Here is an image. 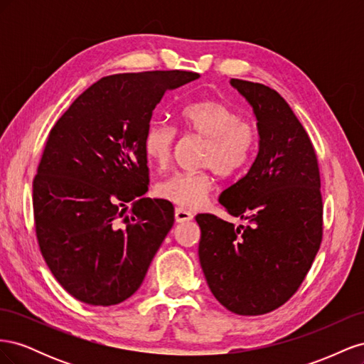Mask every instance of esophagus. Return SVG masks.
<instances>
[{
    "label": "esophagus",
    "mask_w": 364,
    "mask_h": 364,
    "mask_svg": "<svg viewBox=\"0 0 364 364\" xmlns=\"http://www.w3.org/2000/svg\"><path fill=\"white\" fill-rule=\"evenodd\" d=\"M174 217L178 223H185V222H190V220H193V214L190 211H186V209H183V208H176Z\"/></svg>",
    "instance_id": "1"
}]
</instances>
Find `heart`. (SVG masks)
Masks as SVG:
<instances>
[{
	"mask_svg": "<svg viewBox=\"0 0 364 364\" xmlns=\"http://www.w3.org/2000/svg\"><path fill=\"white\" fill-rule=\"evenodd\" d=\"M179 123L190 135L203 139L202 171L176 173L158 185V194L186 209L199 208L214 188L211 170L223 178L243 173L258 149V129L235 109L214 98L186 105L179 112ZM176 129L162 121L151 123L144 134V153L158 167H165L173 156Z\"/></svg>",
	"mask_w": 364,
	"mask_h": 364,
	"instance_id": "obj_1",
	"label": "heart"
}]
</instances>
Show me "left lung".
I'll use <instances>...</instances> for the list:
<instances>
[{
  "label": "left lung",
  "instance_id": "left-lung-1",
  "mask_svg": "<svg viewBox=\"0 0 364 364\" xmlns=\"http://www.w3.org/2000/svg\"><path fill=\"white\" fill-rule=\"evenodd\" d=\"M230 86L253 109L258 153L218 202L246 225L196 215L199 261L220 304L240 316H259L290 299L321 247V174L308 134L277 91L240 79Z\"/></svg>",
  "mask_w": 364,
  "mask_h": 364
}]
</instances>
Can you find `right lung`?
<instances>
[{"label": "right lung", "instance_id": "add662e5", "mask_svg": "<svg viewBox=\"0 0 364 364\" xmlns=\"http://www.w3.org/2000/svg\"><path fill=\"white\" fill-rule=\"evenodd\" d=\"M199 77H103L51 129L33 181L36 237L53 277L77 301L117 305L144 281L174 223L168 200L144 197V134L164 94Z\"/></svg>", "mask_w": 364, "mask_h": 364}]
</instances>
